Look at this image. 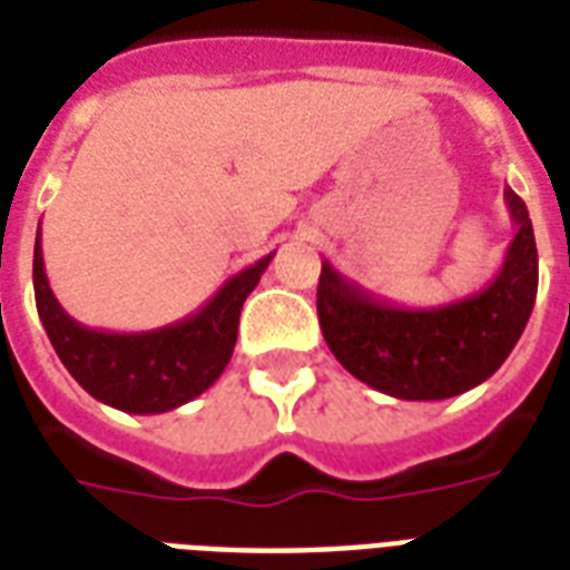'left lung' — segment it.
Listing matches in <instances>:
<instances>
[{"label": "left lung", "mask_w": 570, "mask_h": 570, "mask_svg": "<svg viewBox=\"0 0 570 570\" xmlns=\"http://www.w3.org/2000/svg\"><path fill=\"white\" fill-rule=\"evenodd\" d=\"M518 227L485 289L443 307H396L322 263L316 311L340 364L396 399L432 402L476 387L503 366L530 322L539 293V250L530 213L505 186Z\"/></svg>", "instance_id": "obj_1"}]
</instances>
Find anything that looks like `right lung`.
Masks as SVG:
<instances>
[{
  "mask_svg": "<svg viewBox=\"0 0 570 570\" xmlns=\"http://www.w3.org/2000/svg\"><path fill=\"white\" fill-rule=\"evenodd\" d=\"M275 254L233 275L209 302L186 320L141 334L85 328L67 316L49 289L40 230L35 239V302L49 343L94 399L127 414H165L213 387L230 364L239 313Z\"/></svg>",
  "mask_w": 570,
  "mask_h": 570,
  "instance_id": "add662e5",
  "label": "right lung"
}]
</instances>
